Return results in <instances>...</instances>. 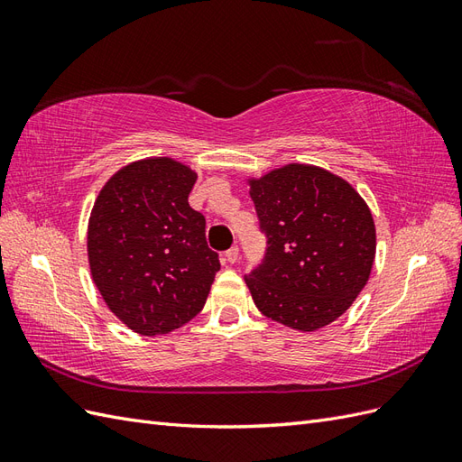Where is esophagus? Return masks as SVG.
<instances>
[{
	"label": "esophagus",
	"mask_w": 462,
	"mask_h": 462,
	"mask_svg": "<svg viewBox=\"0 0 462 462\" xmlns=\"http://www.w3.org/2000/svg\"><path fill=\"white\" fill-rule=\"evenodd\" d=\"M226 260L229 262V263H235L236 260H239V246H231L227 253H226Z\"/></svg>",
	"instance_id": "34e87169"
}]
</instances>
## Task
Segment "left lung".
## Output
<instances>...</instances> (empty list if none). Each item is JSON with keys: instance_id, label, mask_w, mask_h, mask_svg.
<instances>
[{"instance_id": "obj_1", "label": "left lung", "mask_w": 462, "mask_h": 462, "mask_svg": "<svg viewBox=\"0 0 462 462\" xmlns=\"http://www.w3.org/2000/svg\"><path fill=\"white\" fill-rule=\"evenodd\" d=\"M265 256L245 282L258 310L299 331L337 319L365 289L375 227L360 194L321 167L291 163L250 179Z\"/></svg>"}]
</instances>
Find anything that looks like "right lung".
Returning a JSON list of instances; mask_svg holds the SVG:
<instances>
[{
  "label": "right lung",
  "instance_id": "right-lung-1",
  "mask_svg": "<svg viewBox=\"0 0 462 462\" xmlns=\"http://www.w3.org/2000/svg\"><path fill=\"white\" fill-rule=\"evenodd\" d=\"M194 183L190 167L148 158L119 170L92 208L94 283L109 310L148 337L197 316L219 272V256L206 243V219L189 204Z\"/></svg>",
  "mask_w": 462,
  "mask_h": 462
}]
</instances>
